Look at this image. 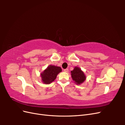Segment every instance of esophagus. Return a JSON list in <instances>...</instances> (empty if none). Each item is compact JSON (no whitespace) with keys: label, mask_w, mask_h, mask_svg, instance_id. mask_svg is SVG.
Masks as SVG:
<instances>
[{"label":"esophagus","mask_w":125,"mask_h":125,"mask_svg":"<svg viewBox=\"0 0 125 125\" xmlns=\"http://www.w3.org/2000/svg\"><path fill=\"white\" fill-rule=\"evenodd\" d=\"M64 71L65 72V73H68L69 72V70H68V69H64Z\"/></svg>","instance_id":"esophagus-1"}]
</instances>
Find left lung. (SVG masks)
<instances>
[{
	"label": "left lung",
	"instance_id": "8db88e82",
	"mask_svg": "<svg viewBox=\"0 0 125 125\" xmlns=\"http://www.w3.org/2000/svg\"><path fill=\"white\" fill-rule=\"evenodd\" d=\"M71 75L73 80L77 85L83 83L86 78L84 72L79 67H75L73 70L71 71Z\"/></svg>",
	"mask_w": 125,
	"mask_h": 125
}]
</instances>
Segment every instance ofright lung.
<instances>
[{
	"mask_svg": "<svg viewBox=\"0 0 125 125\" xmlns=\"http://www.w3.org/2000/svg\"><path fill=\"white\" fill-rule=\"evenodd\" d=\"M62 71V69L60 67L52 65L48 66L40 74L42 81L44 84H50L55 80L58 74Z\"/></svg>",
	"mask_w": 125,
	"mask_h": 125,
	"instance_id": "1",
	"label": "right lung"
}]
</instances>
